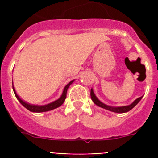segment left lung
Listing matches in <instances>:
<instances>
[{"instance_id": "8db88e82", "label": "left lung", "mask_w": 158, "mask_h": 158, "mask_svg": "<svg viewBox=\"0 0 158 158\" xmlns=\"http://www.w3.org/2000/svg\"><path fill=\"white\" fill-rule=\"evenodd\" d=\"M90 95H91V98L93 100L94 103L96 104L97 106H98L102 108H104L106 110H110V111H112V112H116V113H125V112H127L129 110H130L131 109L135 107V106L137 105L139 101L142 99L143 97H140L139 98H137L136 100L133 102L132 103L130 104V105H128V106H118V107H115V106H107L104 104L103 102H102L100 100H99L98 98L96 97V95L94 94V90L93 89H91V92H90Z\"/></svg>"}]
</instances>
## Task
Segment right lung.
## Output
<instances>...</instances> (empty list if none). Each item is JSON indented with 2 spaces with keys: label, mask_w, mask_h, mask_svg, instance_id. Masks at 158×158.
<instances>
[{
  "label": "right lung",
  "mask_w": 158,
  "mask_h": 158,
  "mask_svg": "<svg viewBox=\"0 0 158 158\" xmlns=\"http://www.w3.org/2000/svg\"><path fill=\"white\" fill-rule=\"evenodd\" d=\"M74 82V80H72L69 83V84H67L66 86L64 87V90H63V93H62L61 96L60 98L59 99H57L56 101L52 102H51L49 104H47V105H43V106H38V105H32V104H29L28 102H26L23 101L22 99L18 96V94H16L15 90L14 89V85H13V90L14 93H15V95L16 98L18 99L19 102H20L22 105L26 108V109H28V110H30L32 112H45V111H48V110H52L53 109H56V108L59 107L62 104L64 103V100L66 98V93H67V89L69 87V85L72 84Z\"/></svg>",
  "instance_id": "right-lung-1"
}]
</instances>
